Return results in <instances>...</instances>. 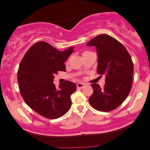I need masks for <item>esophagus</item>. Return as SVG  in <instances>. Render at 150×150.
Returning a JSON list of instances; mask_svg holds the SVG:
<instances>
[{
  "mask_svg": "<svg viewBox=\"0 0 150 150\" xmlns=\"http://www.w3.org/2000/svg\"><path fill=\"white\" fill-rule=\"evenodd\" d=\"M84 86L85 85H84V84H83V83H77V87L78 88V89H82Z\"/></svg>",
  "mask_w": 150,
  "mask_h": 150,
  "instance_id": "34e87169",
  "label": "esophagus"
}]
</instances>
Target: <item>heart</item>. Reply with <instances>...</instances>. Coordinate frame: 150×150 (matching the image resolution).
Listing matches in <instances>:
<instances>
[{
  "label": "heart",
  "mask_w": 150,
  "mask_h": 150,
  "mask_svg": "<svg viewBox=\"0 0 150 150\" xmlns=\"http://www.w3.org/2000/svg\"><path fill=\"white\" fill-rule=\"evenodd\" d=\"M86 52H84V53H86Z\"/></svg>",
  "instance_id": "heart-1"
}]
</instances>
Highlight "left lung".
<instances>
[{"label": "left lung", "instance_id": "left-lung-1", "mask_svg": "<svg viewBox=\"0 0 150 150\" xmlns=\"http://www.w3.org/2000/svg\"><path fill=\"white\" fill-rule=\"evenodd\" d=\"M98 55L97 73L105 75V84H91L93 93L89 99L91 105L99 111L109 112L120 105L127 98L132 86L133 64L122 43L107 34H101L89 41Z\"/></svg>", "mask_w": 150, "mask_h": 150}]
</instances>
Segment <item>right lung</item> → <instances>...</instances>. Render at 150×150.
I'll list each match as a JSON object with an SVG mask.
<instances>
[{
    "label": "right lung",
    "mask_w": 150,
    "mask_h": 150,
    "mask_svg": "<svg viewBox=\"0 0 150 150\" xmlns=\"http://www.w3.org/2000/svg\"><path fill=\"white\" fill-rule=\"evenodd\" d=\"M73 49L59 51L40 41L30 47L19 64L17 80L21 96L32 110L45 118L62 117L71 107L70 96L76 84L66 81L57 88L53 80L58 71H66L64 62Z\"/></svg>",
    "instance_id": "add662e5"
}]
</instances>
